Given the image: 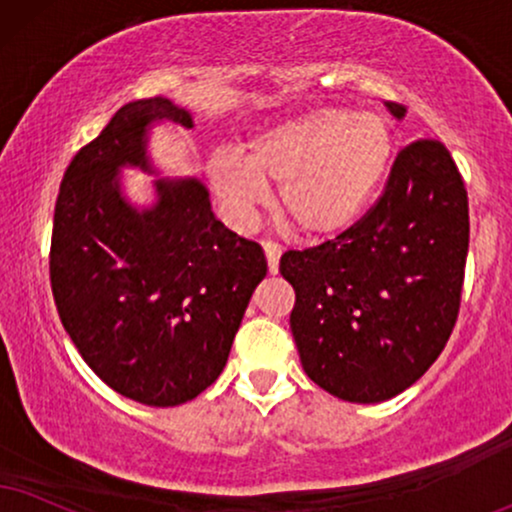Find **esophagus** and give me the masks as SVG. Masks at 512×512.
Returning a JSON list of instances; mask_svg holds the SVG:
<instances>
[{"label": "esophagus", "mask_w": 512, "mask_h": 512, "mask_svg": "<svg viewBox=\"0 0 512 512\" xmlns=\"http://www.w3.org/2000/svg\"><path fill=\"white\" fill-rule=\"evenodd\" d=\"M263 246V254H266V261H268V270L270 275H275L277 270H280V256H282V246L270 242V239H266V242H261Z\"/></svg>", "instance_id": "1"}]
</instances>
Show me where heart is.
I'll return each mask as SVG.
<instances>
[{
  "label": "heart",
  "instance_id": "1",
  "mask_svg": "<svg viewBox=\"0 0 512 512\" xmlns=\"http://www.w3.org/2000/svg\"><path fill=\"white\" fill-rule=\"evenodd\" d=\"M394 135L377 113L315 109L261 130L237 151L208 161V182L235 223L254 218L280 185L277 204L301 235L327 237L361 218L382 185Z\"/></svg>",
  "mask_w": 512,
  "mask_h": 512
}]
</instances>
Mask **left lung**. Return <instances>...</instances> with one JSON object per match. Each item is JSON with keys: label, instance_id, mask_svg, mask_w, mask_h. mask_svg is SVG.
I'll return each instance as SVG.
<instances>
[{"label": "left lung", "instance_id": "left-lung-1", "mask_svg": "<svg viewBox=\"0 0 512 512\" xmlns=\"http://www.w3.org/2000/svg\"><path fill=\"white\" fill-rule=\"evenodd\" d=\"M387 109L406 116L403 104ZM468 244V192L449 149L432 137L408 144L356 225L280 258L306 375L351 403L387 401L418 382L456 325Z\"/></svg>", "mask_w": 512, "mask_h": 512}]
</instances>
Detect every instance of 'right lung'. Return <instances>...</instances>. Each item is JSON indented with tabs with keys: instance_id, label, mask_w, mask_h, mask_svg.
Wrapping results in <instances>:
<instances>
[{
	"instance_id": "obj_1",
	"label": "right lung",
	"mask_w": 512,
	"mask_h": 512,
	"mask_svg": "<svg viewBox=\"0 0 512 512\" xmlns=\"http://www.w3.org/2000/svg\"><path fill=\"white\" fill-rule=\"evenodd\" d=\"M194 128L166 97L121 106L73 156L54 208L49 277L56 311L99 380L168 408L211 387L258 282L263 249L216 220L197 178L154 180V204L121 192V168H151L154 123Z\"/></svg>"
}]
</instances>
